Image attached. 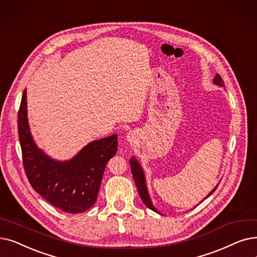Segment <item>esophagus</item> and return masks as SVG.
I'll return each mask as SVG.
<instances>
[{"mask_svg": "<svg viewBox=\"0 0 257 257\" xmlns=\"http://www.w3.org/2000/svg\"><path fill=\"white\" fill-rule=\"evenodd\" d=\"M127 138H128V141H131V138H133V137H132V135H130V133H129V136Z\"/></svg>", "mask_w": 257, "mask_h": 257, "instance_id": "1", "label": "esophagus"}]
</instances>
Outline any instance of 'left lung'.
Returning a JSON list of instances; mask_svg holds the SVG:
<instances>
[{
	"label": "left lung",
	"instance_id": "left-lung-1",
	"mask_svg": "<svg viewBox=\"0 0 257 257\" xmlns=\"http://www.w3.org/2000/svg\"><path fill=\"white\" fill-rule=\"evenodd\" d=\"M213 83L215 85H218L220 87H224L225 84H224V81H222L221 76L219 74H216L215 77L213 79ZM130 167H131V172H132V175H133V178H135V182H136V185H137V188H138V191L140 193V196L142 198V200L144 202V204L146 205L149 209H151L152 211L156 212V213H160V212L156 210L154 208V206L152 205V202L150 199V196H149V193H148V189H147V186H146V181H145V174H144V171L142 169V167L140 165V163L136 160V158H131L130 161ZM218 185H216V187H214L213 190H212L205 198L209 197L212 193H213L216 188H217ZM161 214V213H160Z\"/></svg>",
	"mask_w": 257,
	"mask_h": 257
}]
</instances>
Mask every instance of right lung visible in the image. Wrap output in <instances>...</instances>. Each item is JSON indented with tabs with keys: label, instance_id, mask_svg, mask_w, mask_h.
Here are the masks:
<instances>
[{
	"label": "right lung",
	"instance_id": "obj_1",
	"mask_svg": "<svg viewBox=\"0 0 257 257\" xmlns=\"http://www.w3.org/2000/svg\"><path fill=\"white\" fill-rule=\"evenodd\" d=\"M19 138L26 176L35 190L67 213H80L96 202L108 161L117 151V135L89 143L69 161H55L33 141L27 117L26 90L18 117Z\"/></svg>",
	"mask_w": 257,
	"mask_h": 257
}]
</instances>
